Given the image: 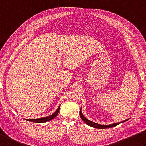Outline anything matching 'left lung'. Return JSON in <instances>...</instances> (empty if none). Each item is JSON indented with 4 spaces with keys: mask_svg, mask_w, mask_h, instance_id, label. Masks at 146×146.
I'll list each match as a JSON object with an SVG mask.
<instances>
[{
    "mask_svg": "<svg viewBox=\"0 0 146 146\" xmlns=\"http://www.w3.org/2000/svg\"><path fill=\"white\" fill-rule=\"evenodd\" d=\"M80 117H81V119L83 120V121H84V122L86 123V124H87L88 125L90 126V127H92L97 128V129H104L113 127L120 124V123L125 122H126V121H127L129 120V119H127L125 120L122 121V122H118L116 123H112V124H110V125H100V124H98V123L93 122H92V121L89 120L88 119H86V118L84 115H83L82 113V108H80Z\"/></svg>",
    "mask_w": 146,
    "mask_h": 146,
    "instance_id": "left-lung-1",
    "label": "left lung"
}]
</instances>
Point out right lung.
<instances>
[{
    "label": "right lung",
    "instance_id": "add662e5",
    "mask_svg": "<svg viewBox=\"0 0 146 146\" xmlns=\"http://www.w3.org/2000/svg\"><path fill=\"white\" fill-rule=\"evenodd\" d=\"M60 105L58 107V109L56 110L55 112L54 113H52V115H49V117L39 118V119H25V120L27 121H30V122H36V123H44L46 122H48V121L53 119L54 118H55L58 115L59 111H60Z\"/></svg>",
    "mask_w": 146,
    "mask_h": 146
}]
</instances>
